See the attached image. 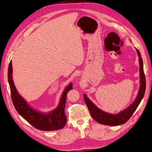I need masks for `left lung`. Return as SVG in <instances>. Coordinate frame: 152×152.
<instances>
[{"mask_svg": "<svg viewBox=\"0 0 152 152\" xmlns=\"http://www.w3.org/2000/svg\"><path fill=\"white\" fill-rule=\"evenodd\" d=\"M137 51L138 56L139 57L140 86L137 97L131 106L117 114H108V113L103 112L98 108L87 97L86 95H83V99H84L85 102L88 106L90 114L91 115V117L99 124L110 126H117L125 124L130 119L131 115L137 110L138 106L139 105L142 99L144 97L145 91H146V78H145L144 72L142 59L141 57L140 51L138 49H137Z\"/></svg>", "mask_w": 152, "mask_h": 152, "instance_id": "8db88e82", "label": "left lung"}]
</instances>
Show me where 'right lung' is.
<instances>
[{
	"instance_id": "right-lung-1",
	"label": "right lung",
	"mask_w": 152,
	"mask_h": 152,
	"mask_svg": "<svg viewBox=\"0 0 152 152\" xmlns=\"http://www.w3.org/2000/svg\"><path fill=\"white\" fill-rule=\"evenodd\" d=\"M12 61L9 64L8 70V79L10 88L12 101L18 114L34 127L41 131H56L62 129L66 123V117L64 113L66 104V94L72 89V84L70 83L63 93L57 108L48 114H43L33 110L27 102L18 94L12 80Z\"/></svg>"
}]
</instances>
